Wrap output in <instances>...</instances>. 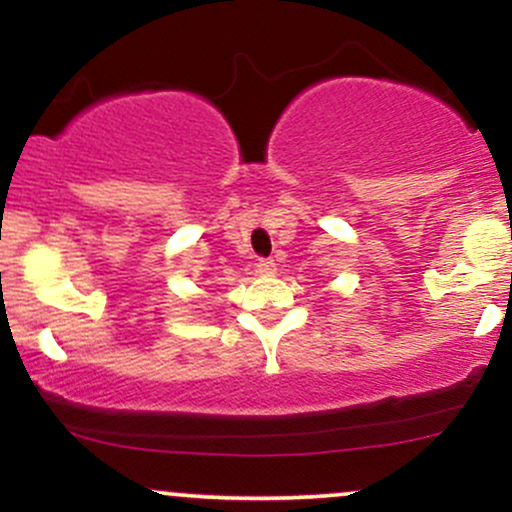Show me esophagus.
<instances>
[{"instance_id": "1", "label": "esophagus", "mask_w": 512, "mask_h": 512, "mask_svg": "<svg viewBox=\"0 0 512 512\" xmlns=\"http://www.w3.org/2000/svg\"><path fill=\"white\" fill-rule=\"evenodd\" d=\"M257 272L264 274V276L276 274V264H274V260H260V262H257Z\"/></svg>"}]
</instances>
